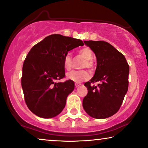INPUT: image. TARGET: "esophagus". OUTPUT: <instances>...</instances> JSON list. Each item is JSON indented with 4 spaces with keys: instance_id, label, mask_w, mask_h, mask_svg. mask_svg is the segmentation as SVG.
I'll return each instance as SVG.
<instances>
[{
    "instance_id": "obj_1",
    "label": "esophagus",
    "mask_w": 148,
    "mask_h": 148,
    "mask_svg": "<svg viewBox=\"0 0 148 148\" xmlns=\"http://www.w3.org/2000/svg\"><path fill=\"white\" fill-rule=\"evenodd\" d=\"M82 86V84H80V83H77V84H75V87L76 88H79V87H80V86Z\"/></svg>"
}]
</instances>
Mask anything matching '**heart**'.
I'll use <instances>...</instances> for the list:
<instances>
[{"label": "heart", "mask_w": 148, "mask_h": 148, "mask_svg": "<svg viewBox=\"0 0 148 148\" xmlns=\"http://www.w3.org/2000/svg\"><path fill=\"white\" fill-rule=\"evenodd\" d=\"M80 55H82L86 59L85 62L83 64L84 68L92 69L94 66V63L92 59L93 58V52L89 47H84L80 49L79 51ZM63 66L66 70H70L72 67V57L71 53H67L63 59ZM90 77V73L87 71H72L66 74V78L68 79L80 83V82L88 80Z\"/></svg>", "instance_id": "1"}]
</instances>
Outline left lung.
I'll return each instance as SVG.
<instances>
[{
    "mask_svg": "<svg viewBox=\"0 0 148 148\" xmlns=\"http://www.w3.org/2000/svg\"><path fill=\"white\" fill-rule=\"evenodd\" d=\"M95 53L97 69L94 77L86 82L88 94L83 99V107L90 116L105 119L120 109L128 88L129 65L124 56L109 43L84 41ZM100 82L98 86L91 85Z\"/></svg>",
    "mask_w": 148,
    "mask_h": 148,
    "instance_id": "8db88e82",
    "label": "left lung"
}]
</instances>
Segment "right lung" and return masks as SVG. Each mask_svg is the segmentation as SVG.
Here are the masks:
<instances>
[{
  "label": "right lung",
  "instance_id": "1",
  "mask_svg": "<svg viewBox=\"0 0 148 148\" xmlns=\"http://www.w3.org/2000/svg\"><path fill=\"white\" fill-rule=\"evenodd\" d=\"M80 45H84L82 40L54 34L34 45L26 56L22 87L26 105L36 116L51 118L64 108L67 97L74 90V82L55 81L65 76V55Z\"/></svg>",
  "mask_w": 148,
  "mask_h": 148
}]
</instances>
